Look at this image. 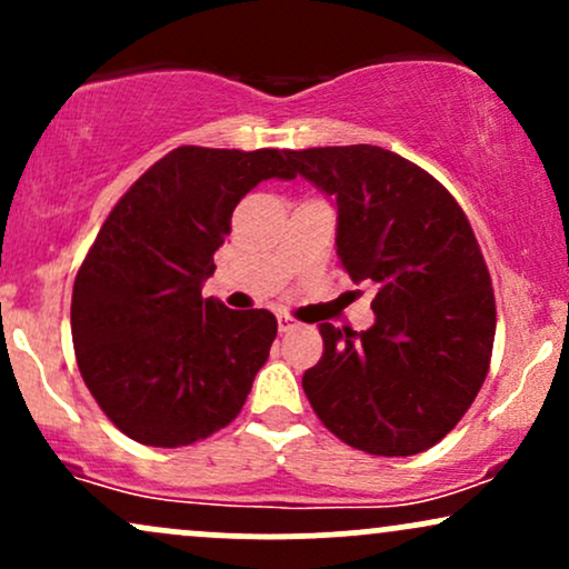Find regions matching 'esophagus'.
Masks as SVG:
<instances>
[{
	"mask_svg": "<svg viewBox=\"0 0 569 569\" xmlns=\"http://www.w3.org/2000/svg\"><path fill=\"white\" fill-rule=\"evenodd\" d=\"M291 329H297V321H293V318H289V316H278V331H280V335H286V331H291Z\"/></svg>",
	"mask_w": 569,
	"mask_h": 569,
	"instance_id": "esophagus-1",
	"label": "esophagus"
}]
</instances>
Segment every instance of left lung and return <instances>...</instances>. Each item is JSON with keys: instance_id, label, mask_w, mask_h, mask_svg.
<instances>
[{"instance_id": "obj_1", "label": "left lung", "mask_w": 569, "mask_h": 569, "mask_svg": "<svg viewBox=\"0 0 569 569\" xmlns=\"http://www.w3.org/2000/svg\"><path fill=\"white\" fill-rule=\"evenodd\" d=\"M293 176L337 208V257L371 280L375 326L321 323L305 371L312 409L369 455L426 452L479 393L495 342V293L466 213L433 176L371 143L286 152Z\"/></svg>"}]
</instances>
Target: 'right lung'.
<instances>
[{
    "mask_svg": "<svg viewBox=\"0 0 569 569\" xmlns=\"http://www.w3.org/2000/svg\"><path fill=\"white\" fill-rule=\"evenodd\" d=\"M293 179L278 149L179 147L103 221L77 272L71 339L103 415L147 447H187L230 426L270 356V310L202 299L234 206Z\"/></svg>",
    "mask_w": 569,
    "mask_h": 569,
    "instance_id": "add662e5",
    "label": "right lung"
}]
</instances>
